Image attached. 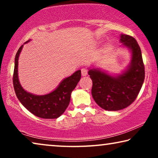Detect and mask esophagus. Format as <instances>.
<instances>
[{"instance_id":"esophagus-1","label":"esophagus","mask_w":158,"mask_h":158,"mask_svg":"<svg viewBox=\"0 0 158 158\" xmlns=\"http://www.w3.org/2000/svg\"><path fill=\"white\" fill-rule=\"evenodd\" d=\"M81 73L83 76H85L88 75V70L86 68H83L81 70Z\"/></svg>"}]
</instances>
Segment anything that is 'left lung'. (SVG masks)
I'll return each instance as SVG.
<instances>
[{
	"mask_svg": "<svg viewBox=\"0 0 158 158\" xmlns=\"http://www.w3.org/2000/svg\"><path fill=\"white\" fill-rule=\"evenodd\" d=\"M120 42L131 52V62L126 70L116 75L99 68L88 70L93 81V98L99 106L107 111H118L131 104L144 80V66L137 42L132 36L121 34Z\"/></svg>",
	"mask_w": 158,
	"mask_h": 158,
	"instance_id": "obj_1",
	"label": "left lung"
}]
</instances>
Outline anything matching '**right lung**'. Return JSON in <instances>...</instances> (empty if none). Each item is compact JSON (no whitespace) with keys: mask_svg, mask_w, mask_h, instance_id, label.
<instances>
[{"mask_svg":"<svg viewBox=\"0 0 158 158\" xmlns=\"http://www.w3.org/2000/svg\"><path fill=\"white\" fill-rule=\"evenodd\" d=\"M23 46L20 47L15 57L13 83L17 98L21 104L34 115L42 118H57L68 108L70 101L71 93L81 80V71L77 70L72 75L62 80L57 88L49 94L39 96L27 92L21 86L18 76L19 57Z\"/></svg>","mask_w":158,"mask_h":158,"instance_id":"1","label":"right lung"}]
</instances>
